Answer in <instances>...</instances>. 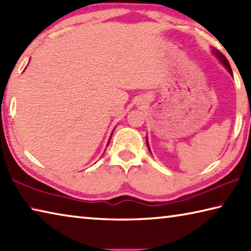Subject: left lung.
I'll use <instances>...</instances> for the list:
<instances>
[{"instance_id":"left-lung-1","label":"left lung","mask_w":251,"mask_h":251,"mask_svg":"<svg viewBox=\"0 0 251 251\" xmlns=\"http://www.w3.org/2000/svg\"><path fill=\"white\" fill-rule=\"evenodd\" d=\"M212 53H214L216 56H217L220 59V62H222L223 64L225 65V67H226V69L228 70L229 73L232 75V71H231L230 64H229V62H228V59L226 58V56H225V55L222 52H220L219 50H216V49H212ZM147 146H148V142H147ZM148 148H150V146H148Z\"/></svg>"}]
</instances>
